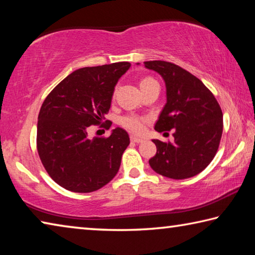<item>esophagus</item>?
<instances>
[{
  "mask_svg": "<svg viewBox=\"0 0 255 255\" xmlns=\"http://www.w3.org/2000/svg\"><path fill=\"white\" fill-rule=\"evenodd\" d=\"M130 140L132 141V143H141V141H143L144 139L143 138H139V137H136V136H131L130 137Z\"/></svg>",
  "mask_w": 255,
  "mask_h": 255,
  "instance_id": "34e87169",
  "label": "esophagus"
}]
</instances>
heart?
<instances>
[{
  "label": "heart",
  "mask_w": 255,
  "mask_h": 255,
  "mask_svg": "<svg viewBox=\"0 0 255 255\" xmlns=\"http://www.w3.org/2000/svg\"><path fill=\"white\" fill-rule=\"evenodd\" d=\"M152 82H155V80L152 79V77H144V79L140 80L139 85L141 88V86L147 85L149 83H152ZM146 123H147V119L137 115H127L120 120V124H122L125 128L128 129L129 131L135 132V133L143 132Z\"/></svg>",
  "instance_id": "heart-1"
}]
</instances>
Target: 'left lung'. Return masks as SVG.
<instances>
[{
    "mask_svg": "<svg viewBox=\"0 0 255 255\" xmlns=\"http://www.w3.org/2000/svg\"><path fill=\"white\" fill-rule=\"evenodd\" d=\"M138 64V63H137ZM166 86V103L155 124L158 132L174 129L173 143L154 139L156 154L149 165L156 173L175 180L204 171L217 153L223 133V112L202 82L173 63L144 62Z\"/></svg>",
    "mask_w": 255,
    "mask_h": 255,
    "instance_id": "left-lung-1",
    "label": "left lung"
}]
</instances>
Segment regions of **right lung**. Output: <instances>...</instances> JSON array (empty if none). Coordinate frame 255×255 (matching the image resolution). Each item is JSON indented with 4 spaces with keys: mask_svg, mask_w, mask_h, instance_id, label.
I'll use <instances>...</instances> for the list:
<instances>
[{
    "mask_svg": "<svg viewBox=\"0 0 255 255\" xmlns=\"http://www.w3.org/2000/svg\"><path fill=\"white\" fill-rule=\"evenodd\" d=\"M129 67L130 63L119 62L80 68L42 103L37 125L38 154L47 173L64 189L92 192L118 173L130 143L127 131L117 127L109 137L90 138L88 130L103 123L115 86ZM110 126L111 122L106 124L107 128Z\"/></svg>",
    "mask_w": 255,
    "mask_h": 255,
    "instance_id": "1",
    "label": "right lung"
}]
</instances>
